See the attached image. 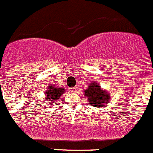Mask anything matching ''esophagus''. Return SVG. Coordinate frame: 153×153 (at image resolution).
<instances>
[{
	"instance_id": "esophagus-1",
	"label": "esophagus",
	"mask_w": 153,
	"mask_h": 153,
	"mask_svg": "<svg viewBox=\"0 0 153 153\" xmlns=\"http://www.w3.org/2000/svg\"><path fill=\"white\" fill-rule=\"evenodd\" d=\"M76 91H77V87H73V88H71V91H72V92H76Z\"/></svg>"
}]
</instances>
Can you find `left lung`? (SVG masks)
Listing matches in <instances>:
<instances>
[{"label": "left lung", "mask_w": 153, "mask_h": 153, "mask_svg": "<svg viewBox=\"0 0 153 153\" xmlns=\"http://www.w3.org/2000/svg\"><path fill=\"white\" fill-rule=\"evenodd\" d=\"M83 94L91 106L95 108H104L109 104L111 100L109 93L101 88L100 84L95 81L90 83L87 89L83 91Z\"/></svg>", "instance_id": "1"}]
</instances>
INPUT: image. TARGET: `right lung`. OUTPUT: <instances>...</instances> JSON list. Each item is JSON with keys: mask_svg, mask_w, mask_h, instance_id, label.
Wrapping results in <instances>:
<instances>
[{"mask_svg": "<svg viewBox=\"0 0 153 153\" xmlns=\"http://www.w3.org/2000/svg\"><path fill=\"white\" fill-rule=\"evenodd\" d=\"M66 90L63 87H56V85L51 83L47 87V89L45 90L44 100L48 101L47 103H48L49 105L55 104L56 102H57V100L59 99V97L63 94L64 93L66 92ZM45 100H47L45 101Z\"/></svg>", "mask_w": 153, "mask_h": 153, "instance_id": "obj_1", "label": "right lung"}]
</instances>
